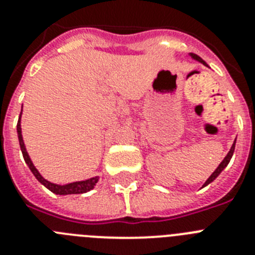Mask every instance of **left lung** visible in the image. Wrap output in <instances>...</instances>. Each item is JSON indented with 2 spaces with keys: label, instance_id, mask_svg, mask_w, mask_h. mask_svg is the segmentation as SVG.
Returning <instances> with one entry per match:
<instances>
[{
  "label": "left lung",
  "instance_id": "obj_1",
  "mask_svg": "<svg viewBox=\"0 0 255 255\" xmlns=\"http://www.w3.org/2000/svg\"><path fill=\"white\" fill-rule=\"evenodd\" d=\"M190 56H191V57H193V58H194V60L199 61L200 64H203V65H204V66H208V65H207V64H206V62H204V61H203V60H202V58H200V57H199V56H198V55H195V53H190ZM235 143H236V140H235V141H234V144H233V147H231V149H230V152H229V153H227V155H226V157H225V158H224V161H222V162H221V163H220V164H218V167H217V168H216V170H215V172L212 173L211 176H209V177H208V180H207V181H206V182H204V185H203V188H204V186H207V185H208V184H211V182H212V181H213V180H215V179H216V177H217V176H218V175H220V173H221V172H222V171H224V168H225V167H226L227 164H229L230 159H231V157H233V154H234V150H235Z\"/></svg>",
  "mask_w": 255,
  "mask_h": 255
}]
</instances>
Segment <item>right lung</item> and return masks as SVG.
<instances>
[{
	"mask_svg": "<svg viewBox=\"0 0 255 255\" xmlns=\"http://www.w3.org/2000/svg\"><path fill=\"white\" fill-rule=\"evenodd\" d=\"M22 112V110H21ZM21 112H20L19 116V121H17V138H19V143H20V149H21L22 157H24V161L25 163L28 164L30 171L33 172V175L35 176V179L42 184V185L46 186L48 190H51L52 193H55L57 195H67V194H83V193H87V191L92 190V189L96 186L97 181L100 177H92V179L84 180V181H75V182H70V184H66V185H57V184H53V182L48 181V180L44 179L38 170L35 168V166L31 162L30 157H29L28 152H26L25 144H24V140H22V135H21V125H20V120H21Z\"/></svg>",
	"mask_w": 255,
	"mask_h": 255,
	"instance_id": "right-lung-1",
	"label": "right lung"
}]
</instances>
